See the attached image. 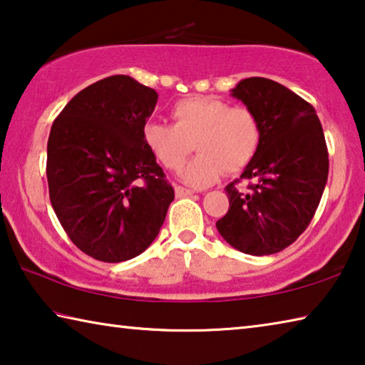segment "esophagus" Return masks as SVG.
Masks as SVG:
<instances>
[{
	"label": "esophagus",
	"mask_w": 365,
	"mask_h": 365,
	"mask_svg": "<svg viewBox=\"0 0 365 365\" xmlns=\"http://www.w3.org/2000/svg\"><path fill=\"white\" fill-rule=\"evenodd\" d=\"M195 191L193 190H188V188H183V187H175V195L178 197H183V196H191Z\"/></svg>",
	"instance_id": "obj_1"
}]
</instances>
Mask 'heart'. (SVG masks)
<instances>
[{"label": "heart", "instance_id": "obj_1", "mask_svg": "<svg viewBox=\"0 0 365 365\" xmlns=\"http://www.w3.org/2000/svg\"><path fill=\"white\" fill-rule=\"evenodd\" d=\"M174 125L148 122L143 141L163 168L177 170L195 150L200 153L182 170L191 187H209L222 170L233 174L251 163L261 145V123L248 106H228L209 96L178 101L172 108Z\"/></svg>", "mask_w": 365, "mask_h": 365}]
</instances>
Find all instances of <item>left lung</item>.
<instances>
[{
	"label": "left lung",
	"mask_w": 365,
	"mask_h": 365,
	"mask_svg": "<svg viewBox=\"0 0 365 365\" xmlns=\"http://www.w3.org/2000/svg\"><path fill=\"white\" fill-rule=\"evenodd\" d=\"M232 96L252 109L261 123V145L240 178L248 191L227 185L230 207L217 220L235 250L269 256L294 243L316 214L329 177L322 125L311 104L264 77L238 82Z\"/></svg>",
	"instance_id": "1"
}]
</instances>
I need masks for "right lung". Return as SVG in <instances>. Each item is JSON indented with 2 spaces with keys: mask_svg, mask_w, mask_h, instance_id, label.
Wrapping results in <instances>:
<instances>
[{
  "mask_svg": "<svg viewBox=\"0 0 365 365\" xmlns=\"http://www.w3.org/2000/svg\"><path fill=\"white\" fill-rule=\"evenodd\" d=\"M158 93L128 76L86 86L54 119L48 138L49 200L85 255L128 261L158 237L174 188L143 141Z\"/></svg>",
  "mask_w": 365,
  "mask_h": 365,
  "instance_id": "add662e5",
  "label": "right lung"
}]
</instances>
